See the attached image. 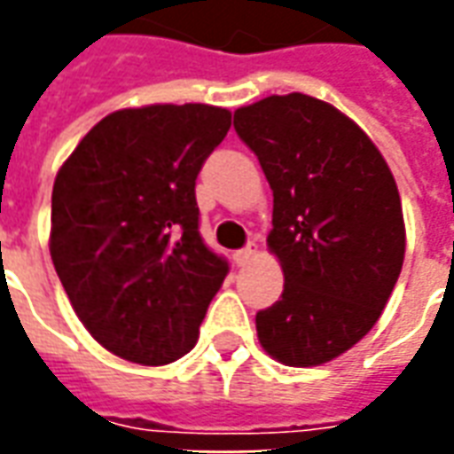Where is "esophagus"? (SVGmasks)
I'll list each match as a JSON object with an SVG mask.
<instances>
[{"label": "esophagus", "mask_w": 454, "mask_h": 454, "mask_svg": "<svg viewBox=\"0 0 454 454\" xmlns=\"http://www.w3.org/2000/svg\"><path fill=\"white\" fill-rule=\"evenodd\" d=\"M255 253H257V243H253V240H250L246 247H240V250H236V253H233V260H236L238 267H243L250 262V257L255 255Z\"/></svg>", "instance_id": "34e87169"}]
</instances>
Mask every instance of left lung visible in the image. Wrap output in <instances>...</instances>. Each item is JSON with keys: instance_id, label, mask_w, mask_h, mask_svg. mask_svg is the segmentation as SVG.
I'll return each instance as SVG.
<instances>
[{"instance_id": "1", "label": "left lung", "mask_w": 454, "mask_h": 454, "mask_svg": "<svg viewBox=\"0 0 454 454\" xmlns=\"http://www.w3.org/2000/svg\"><path fill=\"white\" fill-rule=\"evenodd\" d=\"M272 189L267 246L285 272L279 301L257 311L267 355L316 367L370 333L406 250L401 199L367 133L309 94L267 97L233 114Z\"/></svg>"}]
</instances>
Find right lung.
Instances as JSON below:
<instances>
[{"label":"right lung","mask_w":454,"mask_h":454,"mask_svg":"<svg viewBox=\"0 0 454 454\" xmlns=\"http://www.w3.org/2000/svg\"><path fill=\"white\" fill-rule=\"evenodd\" d=\"M231 129L208 104H153L104 116L53 184L51 257L74 314L123 360L187 355L226 257L199 236L197 175Z\"/></svg>","instance_id":"right-lung-1"}]
</instances>
